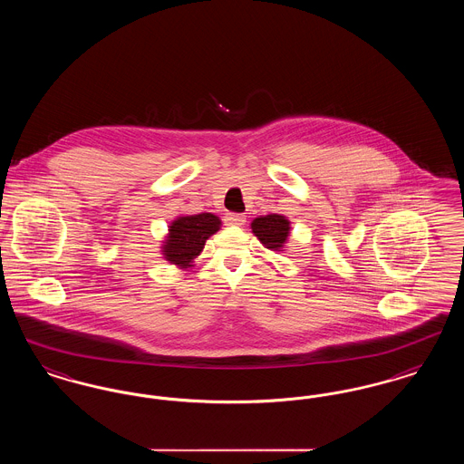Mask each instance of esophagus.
Returning <instances> with one entry per match:
<instances>
[{
    "label": "esophagus",
    "mask_w": 464,
    "mask_h": 464,
    "mask_svg": "<svg viewBox=\"0 0 464 464\" xmlns=\"http://www.w3.org/2000/svg\"><path fill=\"white\" fill-rule=\"evenodd\" d=\"M246 221V218L243 216V214H227L226 216V222L229 224V226H243Z\"/></svg>",
    "instance_id": "1"
}]
</instances>
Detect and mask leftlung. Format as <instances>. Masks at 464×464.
Listing matches in <instances>:
<instances>
[{"mask_svg": "<svg viewBox=\"0 0 464 464\" xmlns=\"http://www.w3.org/2000/svg\"><path fill=\"white\" fill-rule=\"evenodd\" d=\"M254 237L273 252H284L290 237V221L282 214L259 216L250 222Z\"/></svg>", "mask_w": 464, "mask_h": 464, "instance_id": "left-lung-1", "label": "left lung"}]
</instances>
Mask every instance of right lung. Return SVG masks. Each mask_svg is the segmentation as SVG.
<instances>
[{"mask_svg": "<svg viewBox=\"0 0 464 464\" xmlns=\"http://www.w3.org/2000/svg\"><path fill=\"white\" fill-rule=\"evenodd\" d=\"M221 219L210 212L197 216H179L169 226L161 242V256L179 269L191 267L205 248V242L221 229Z\"/></svg>", "mask_w": 464, "mask_h": 464, "instance_id": "obj_1", "label": "right lung"}]
</instances>
